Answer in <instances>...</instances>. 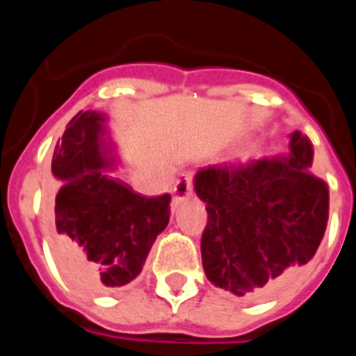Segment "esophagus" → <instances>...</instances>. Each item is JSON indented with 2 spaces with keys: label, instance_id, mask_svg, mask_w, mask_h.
<instances>
[{
  "label": "esophagus",
  "instance_id": "esophagus-1",
  "mask_svg": "<svg viewBox=\"0 0 356 356\" xmlns=\"http://www.w3.org/2000/svg\"><path fill=\"white\" fill-rule=\"evenodd\" d=\"M173 194H175V200H186L193 196V173H185L183 177L179 179L175 183V188H173Z\"/></svg>",
  "mask_w": 356,
  "mask_h": 356
}]
</instances>
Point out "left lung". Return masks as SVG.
<instances>
[{
    "mask_svg": "<svg viewBox=\"0 0 356 356\" xmlns=\"http://www.w3.org/2000/svg\"><path fill=\"white\" fill-rule=\"evenodd\" d=\"M307 135L290 152L234 165H208L194 191L208 211L202 265L217 288L246 301L270 296L316 254L328 223V186L313 175Z\"/></svg>",
    "mask_w": 356,
    "mask_h": 356,
    "instance_id": "obj_1",
    "label": "left lung"
}]
</instances>
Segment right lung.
Wrapping results in <instances>:
<instances>
[{
	"label": "right lung",
	"mask_w": 356,
	"mask_h": 356,
	"mask_svg": "<svg viewBox=\"0 0 356 356\" xmlns=\"http://www.w3.org/2000/svg\"><path fill=\"white\" fill-rule=\"evenodd\" d=\"M106 118L78 112L58 140L51 175L53 248L76 286L110 291L137 278L170 221V194L147 198L114 179Z\"/></svg>",
	"instance_id": "right-lung-1"
}]
</instances>
